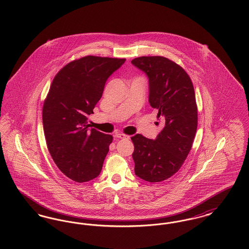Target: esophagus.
<instances>
[{
  "instance_id": "1",
  "label": "esophagus",
  "mask_w": 249,
  "mask_h": 249,
  "mask_svg": "<svg viewBox=\"0 0 249 249\" xmlns=\"http://www.w3.org/2000/svg\"><path fill=\"white\" fill-rule=\"evenodd\" d=\"M116 137L118 139H130V136L129 135H125L123 133H117L116 134Z\"/></svg>"
}]
</instances>
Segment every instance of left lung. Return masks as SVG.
<instances>
[{"instance_id":"8db88e82","label":"left lung","mask_w":249,"mask_h":249,"mask_svg":"<svg viewBox=\"0 0 249 249\" xmlns=\"http://www.w3.org/2000/svg\"><path fill=\"white\" fill-rule=\"evenodd\" d=\"M131 64L147 76L148 102L163 125L155 140L131 137L134 172L144 181L160 182L178 172L191 149L198 125L194 88L184 69L164 57H140Z\"/></svg>"}]
</instances>
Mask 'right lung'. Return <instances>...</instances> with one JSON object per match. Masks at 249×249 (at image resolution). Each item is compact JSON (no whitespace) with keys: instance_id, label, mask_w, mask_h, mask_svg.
<instances>
[{"instance_id":"1","label":"right lung","mask_w":249,"mask_h":249,"mask_svg":"<svg viewBox=\"0 0 249 249\" xmlns=\"http://www.w3.org/2000/svg\"><path fill=\"white\" fill-rule=\"evenodd\" d=\"M125 59L87 56L64 66L53 79L43 107L49 153L59 170L82 183L97 178L113 137L87 124L109 76Z\"/></svg>"}]
</instances>
